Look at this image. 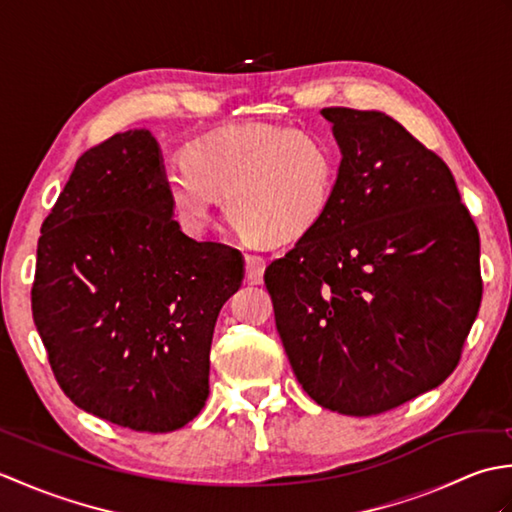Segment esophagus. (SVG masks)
Wrapping results in <instances>:
<instances>
[{"mask_svg": "<svg viewBox=\"0 0 512 512\" xmlns=\"http://www.w3.org/2000/svg\"><path fill=\"white\" fill-rule=\"evenodd\" d=\"M266 270V259L259 255H246V279L250 284H262Z\"/></svg>", "mask_w": 512, "mask_h": 512, "instance_id": "34e87169", "label": "esophagus"}]
</instances>
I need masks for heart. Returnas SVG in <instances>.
<instances>
[{
  "instance_id": "obj_1",
  "label": "heart",
  "mask_w": 512,
  "mask_h": 512,
  "mask_svg": "<svg viewBox=\"0 0 512 512\" xmlns=\"http://www.w3.org/2000/svg\"><path fill=\"white\" fill-rule=\"evenodd\" d=\"M169 167L162 187L173 220L189 235L224 215L239 235L262 246L306 237L328 215L336 158L323 138L277 125H244L195 138Z\"/></svg>"
}]
</instances>
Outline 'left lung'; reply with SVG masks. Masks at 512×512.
I'll list each match as a JSON object with an SVG mask.
<instances>
[{"instance_id":"obj_1","label":"left lung","mask_w":512,"mask_h":512,"mask_svg":"<svg viewBox=\"0 0 512 512\" xmlns=\"http://www.w3.org/2000/svg\"><path fill=\"white\" fill-rule=\"evenodd\" d=\"M321 114L343 154L334 200L264 281L306 394L376 416L458 367L482 301L480 235L451 169L394 118Z\"/></svg>"}]
</instances>
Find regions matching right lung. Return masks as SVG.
Here are the masks:
<instances>
[{"mask_svg":"<svg viewBox=\"0 0 512 512\" xmlns=\"http://www.w3.org/2000/svg\"><path fill=\"white\" fill-rule=\"evenodd\" d=\"M162 176L147 129L85 151L41 224L30 292L63 394L149 433L202 411L217 314L244 279L235 248L195 242L171 220Z\"/></svg>","mask_w":512,"mask_h":512,"instance_id":"obj_1","label":"right lung"}]
</instances>
